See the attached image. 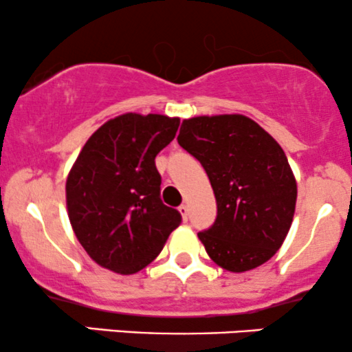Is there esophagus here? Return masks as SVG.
I'll return each instance as SVG.
<instances>
[{"label": "esophagus", "instance_id": "34e87169", "mask_svg": "<svg viewBox=\"0 0 352 352\" xmlns=\"http://www.w3.org/2000/svg\"><path fill=\"white\" fill-rule=\"evenodd\" d=\"M179 213L182 215V220L187 221V217H188V207H187V205H180Z\"/></svg>", "mask_w": 352, "mask_h": 352}]
</instances>
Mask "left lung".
Returning a JSON list of instances; mask_svg holds the SVG:
<instances>
[{
	"label": "left lung",
	"mask_w": 352,
	"mask_h": 352,
	"mask_svg": "<svg viewBox=\"0 0 352 352\" xmlns=\"http://www.w3.org/2000/svg\"><path fill=\"white\" fill-rule=\"evenodd\" d=\"M179 144L207 172L217 220L199 233L220 268L243 273L266 263L288 235L298 187L288 159L263 127L241 114L182 122Z\"/></svg>",
	"instance_id": "left-lung-1"
}]
</instances>
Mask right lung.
<instances>
[{"label":"right lung","instance_id":"right-lung-1","mask_svg":"<svg viewBox=\"0 0 352 352\" xmlns=\"http://www.w3.org/2000/svg\"><path fill=\"white\" fill-rule=\"evenodd\" d=\"M180 119L127 114L94 132L71 167L66 205L76 238L102 268L134 274L162 252L182 217L160 200L157 153L177 134Z\"/></svg>","mask_w":352,"mask_h":352}]
</instances>
